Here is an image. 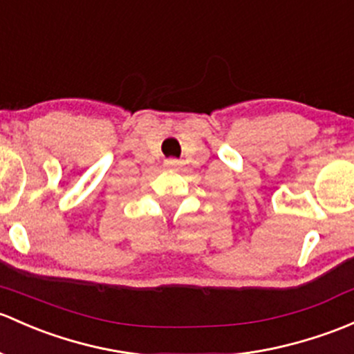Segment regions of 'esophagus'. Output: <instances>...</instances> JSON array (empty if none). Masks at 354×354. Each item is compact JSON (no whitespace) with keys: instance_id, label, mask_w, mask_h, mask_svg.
<instances>
[{"instance_id":"obj_1","label":"esophagus","mask_w":354,"mask_h":354,"mask_svg":"<svg viewBox=\"0 0 354 354\" xmlns=\"http://www.w3.org/2000/svg\"><path fill=\"white\" fill-rule=\"evenodd\" d=\"M180 165H181V162L178 161V159H174V158H169V159H166V161H165L166 169H176V167H180Z\"/></svg>"}]
</instances>
